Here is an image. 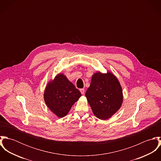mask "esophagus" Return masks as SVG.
I'll list each match as a JSON object with an SVG mask.
<instances>
[{"label": "esophagus", "instance_id": "1", "mask_svg": "<svg viewBox=\"0 0 161 161\" xmlns=\"http://www.w3.org/2000/svg\"><path fill=\"white\" fill-rule=\"evenodd\" d=\"M80 92L82 95H84V93H85V90H84V89H80Z\"/></svg>", "mask_w": 161, "mask_h": 161}]
</instances>
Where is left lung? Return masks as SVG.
<instances>
[{
	"mask_svg": "<svg viewBox=\"0 0 161 161\" xmlns=\"http://www.w3.org/2000/svg\"><path fill=\"white\" fill-rule=\"evenodd\" d=\"M86 97L93 114L102 120L108 119L116 113L123 101L121 84L110 71H97L92 75Z\"/></svg>",
	"mask_w": 161,
	"mask_h": 161,
	"instance_id": "left-lung-1",
	"label": "left lung"
}]
</instances>
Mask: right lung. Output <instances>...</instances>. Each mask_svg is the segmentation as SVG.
Wrapping results in <instances>:
<instances>
[{
  "label": "right lung",
  "instance_id": "add662e5",
  "mask_svg": "<svg viewBox=\"0 0 161 161\" xmlns=\"http://www.w3.org/2000/svg\"><path fill=\"white\" fill-rule=\"evenodd\" d=\"M43 97L50 111L63 118L69 113L81 93L63 73H59L47 84Z\"/></svg>",
  "mask_w": 161,
  "mask_h": 161
}]
</instances>
